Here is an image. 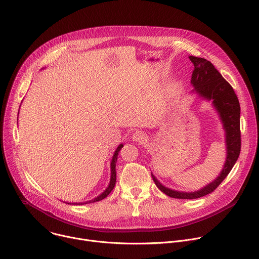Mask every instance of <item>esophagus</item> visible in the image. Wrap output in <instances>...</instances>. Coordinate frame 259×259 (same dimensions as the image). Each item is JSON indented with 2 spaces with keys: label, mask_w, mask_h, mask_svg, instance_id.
Listing matches in <instances>:
<instances>
[{
  "label": "esophagus",
  "mask_w": 259,
  "mask_h": 259,
  "mask_svg": "<svg viewBox=\"0 0 259 259\" xmlns=\"http://www.w3.org/2000/svg\"><path fill=\"white\" fill-rule=\"evenodd\" d=\"M132 139L134 141H137V142H143L146 140V134L143 132V131H140V130H136L133 134H132Z\"/></svg>",
  "instance_id": "34e87169"
}]
</instances>
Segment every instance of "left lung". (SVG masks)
<instances>
[{
  "mask_svg": "<svg viewBox=\"0 0 259 259\" xmlns=\"http://www.w3.org/2000/svg\"><path fill=\"white\" fill-rule=\"evenodd\" d=\"M189 58L195 66L191 81L195 87L194 91H196L201 97L208 100H213V104L224 123L228 156L225 167L220 175L204 189L195 193H183L167 189L162 186L158 179L153 175V179L160 191L171 198L184 200L198 199L214 192L219 184L229 175L241 152V108L239 99L233 87L207 59L196 56H190Z\"/></svg>",
  "mask_w": 259,
  "mask_h": 259,
  "instance_id": "obj_1",
  "label": "left lung"
}]
</instances>
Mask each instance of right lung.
I'll return each instance as SVG.
<instances>
[{"instance_id":"obj_1","label":"right lung","mask_w":259,"mask_h":259,"mask_svg":"<svg viewBox=\"0 0 259 259\" xmlns=\"http://www.w3.org/2000/svg\"><path fill=\"white\" fill-rule=\"evenodd\" d=\"M123 147V144H120L118 146V149L116 150L114 156H113V159H112V163H110V169H112V175H110V181H109V184L107 189L100 195L98 196L97 198H95L94 200H91L89 201V203H94V202H98V201H101L103 200L104 198H106L110 193H112V191L114 190L115 188V184H116V178H117V173H116V164H117V160H118V156H119V152L121 151V149ZM88 202H86L85 204H87ZM80 204V203H79ZM83 204V203H81Z\"/></svg>"}]
</instances>
